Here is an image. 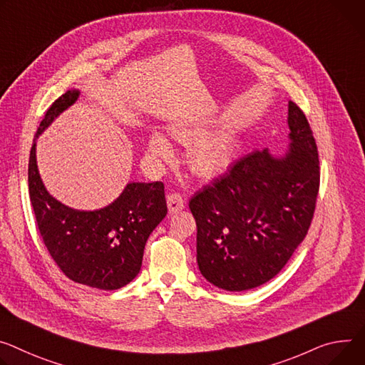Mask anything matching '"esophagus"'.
Wrapping results in <instances>:
<instances>
[{"label":"esophagus","instance_id":"esophagus-1","mask_svg":"<svg viewBox=\"0 0 365 365\" xmlns=\"http://www.w3.org/2000/svg\"><path fill=\"white\" fill-rule=\"evenodd\" d=\"M168 208H169L170 214L182 211L185 208V197L178 192L169 193L168 195Z\"/></svg>","mask_w":365,"mask_h":365}]
</instances>
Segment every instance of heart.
<instances>
[{
	"mask_svg": "<svg viewBox=\"0 0 365 365\" xmlns=\"http://www.w3.org/2000/svg\"><path fill=\"white\" fill-rule=\"evenodd\" d=\"M186 137H197L200 132L189 130ZM183 135V137H185ZM235 141L228 135H212L197 141L189 155V163L192 170L202 178H215L227 170L228 165L235 157ZM150 158L161 164L169 161L173 155L172 145L160 134H154L148 143Z\"/></svg>",
	"mask_w": 365,
	"mask_h": 365,
	"instance_id": "b5f03b06",
	"label": "heart"
}]
</instances>
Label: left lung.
<instances>
[{"instance_id": "obj_1", "label": "left lung", "mask_w": 365, "mask_h": 365, "mask_svg": "<svg viewBox=\"0 0 365 365\" xmlns=\"http://www.w3.org/2000/svg\"><path fill=\"white\" fill-rule=\"evenodd\" d=\"M288 126L285 155L253 151L190 197L197 267L218 288L245 291L268 282L307 235L320 185L317 145L294 102Z\"/></svg>"}]
</instances>
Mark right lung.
I'll return each mask as SVG.
<instances>
[{
  "label": "right lung",
  "mask_w": 365,
  "mask_h": 365,
  "mask_svg": "<svg viewBox=\"0 0 365 365\" xmlns=\"http://www.w3.org/2000/svg\"><path fill=\"white\" fill-rule=\"evenodd\" d=\"M78 96V90H68L56 98L36 138ZM29 195L41 236L58 268L74 282L106 291L122 288L138 275L145 243L168 214L163 182L128 183L116 201L96 211L61 204L41 179L36 141L29 157Z\"/></svg>",
  "instance_id": "right-lung-1"
}]
</instances>
